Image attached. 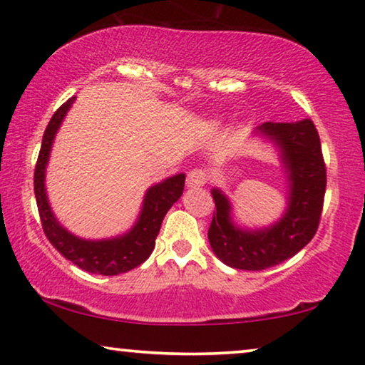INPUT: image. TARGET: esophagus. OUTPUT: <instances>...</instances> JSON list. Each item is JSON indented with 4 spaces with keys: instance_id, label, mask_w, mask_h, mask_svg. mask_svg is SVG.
<instances>
[{
    "instance_id": "1",
    "label": "esophagus",
    "mask_w": 365,
    "mask_h": 365,
    "mask_svg": "<svg viewBox=\"0 0 365 365\" xmlns=\"http://www.w3.org/2000/svg\"><path fill=\"white\" fill-rule=\"evenodd\" d=\"M206 184V173L202 169H192L187 173L186 178V186L187 187H201Z\"/></svg>"
}]
</instances>
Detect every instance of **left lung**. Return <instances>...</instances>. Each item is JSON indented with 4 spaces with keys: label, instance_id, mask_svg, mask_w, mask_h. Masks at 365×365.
Listing matches in <instances>:
<instances>
[{
    "label": "left lung",
    "instance_id": "obj_1",
    "mask_svg": "<svg viewBox=\"0 0 365 365\" xmlns=\"http://www.w3.org/2000/svg\"><path fill=\"white\" fill-rule=\"evenodd\" d=\"M254 136L271 143L286 174L287 207L267 227L249 229L234 222L232 202L219 187H212L216 202L209 244L217 259L229 267L262 271L297 254L314 237L321 219L326 192V164L321 139L311 119L297 123H264Z\"/></svg>",
    "mask_w": 365,
    "mask_h": 365
}]
</instances>
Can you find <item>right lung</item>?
I'll return each instance as SVG.
<instances>
[{"label": "right lung", "mask_w": 365, "mask_h": 365, "mask_svg": "<svg viewBox=\"0 0 365 365\" xmlns=\"http://www.w3.org/2000/svg\"><path fill=\"white\" fill-rule=\"evenodd\" d=\"M74 99H76L74 96L69 98L53 114L43 134L41 149H39L36 169H34V196H36L39 217H41L43 231L49 242L68 261L76 264L83 271L103 274V276H118V274L138 267L151 256L164 216L184 191L186 174H176L149 187L144 194L136 222L124 234L108 239H84L69 232L66 227L61 226L49 206L44 179H46V168L54 138L69 108L73 106Z\"/></svg>", "instance_id": "add662e5"}]
</instances>
